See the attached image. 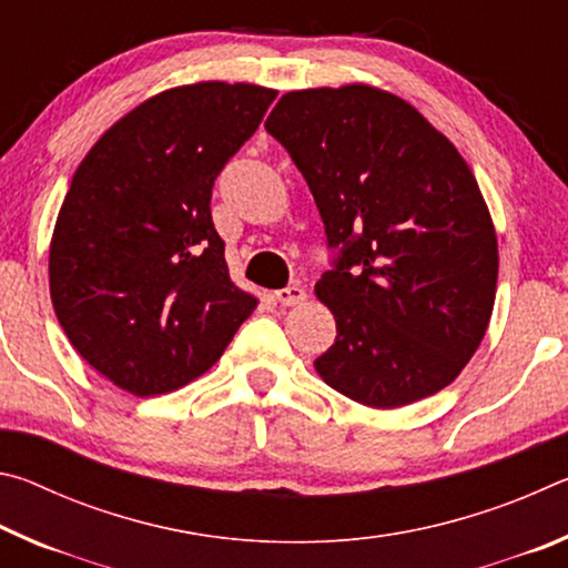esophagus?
Instances as JSON below:
<instances>
[{"label":"esophagus","mask_w":568,"mask_h":568,"mask_svg":"<svg viewBox=\"0 0 568 568\" xmlns=\"http://www.w3.org/2000/svg\"><path fill=\"white\" fill-rule=\"evenodd\" d=\"M307 297V293L303 291L301 285H287V287H281V291H275V301L281 305H301Z\"/></svg>","instance_id":"obj_1"}]
</instances>
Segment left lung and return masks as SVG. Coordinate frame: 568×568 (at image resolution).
<instances>
[{
    "mask_svg": "<svg viewBox=\"0 0 568 568\" xmlns=\"http://www.w3.org/2000/svg\"><path fill=\"white\" fill-rule=\"evenodd\" d=\"M265 130L303 172L333 250L315 295L338 335L315 371L371 408L446 388L484 341L498 277L496 230L464 158L368 84L287 92Z\"/></svg>",
    "mask_w": 568,
    "mask_h": 568,
    "instance_id": "8db88e82",
    "label": "left lung"
}]
</instances>
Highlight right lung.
I'll return each instance as SVG.
<instances>
[{"instance_id": "obj_1", "label": "right lung", "mask_w": 568, "mask_h": 568, "mask_svg": "<svg viewBox=\"0 0 568 568\" xmlns=\"http://www.w3.org/2000/svg\"><path fill=\"white\" fill-rule=\"evenodd\" d=\"M275 94L243 82L160 92L77 168L50 245L52 305L74 351L122 390L158 396L203 376L255 311L230 281L210 197Z\"/></svg>"}]
</instances>
